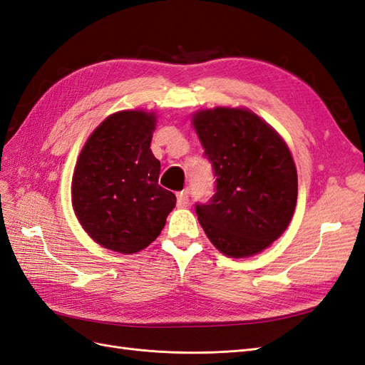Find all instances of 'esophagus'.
<instances>
[{"label": "esophagus", "instance_id": "34e87169", "mask_svg": "<svg viewBox=\"0 0 365 365\" xmlns=\"http://www.w3.org/2000/svg\"><path fill=\"white\" fill-rule=\"evenodd\" d=\"M188 203H190L188 190H183L180 192H177V205H179V207H188Z\"/></svg>", "mask_w": 365, "mask_h": 365}]
</instances>
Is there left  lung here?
Returning a JSON list of instances; mask_svg holds the SVG:
<instances>
[{"label":"left lung","instance_id":"left-lung-1","mask_svg":"<svg viewBox=\"0 0 365 365\" xmlns=\"http://www.w3.org/2000/svg\"><path fill=\"white\" fill-rule=\"evenodd\" d=\"M192 125L216 177L210 202L195 205L205 235L227 256L260 253L293 217L297 173L292 153L282 137L248 109L199 110Z\"/></svg>","mask_w":365,"mask_h":365}]
</instances>
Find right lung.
I'll return each instance as SVG.
<instances>
[{
  "label": "right lung",
  "instance_id": "1",
  "mask_svg": "<svg viewBox=\"0 0 365 365\" xmlns=\"http://www.w3.org/2000/svg\"><path fill=\"white\" fill-rule=\"evenodd\" d=\"M155 114L120 110L93 130L72 177V207L88 235L108 250L133 255L163 230L175 195L158 185L151 151Z\"/></svg>",
  "mask_w": 365,
  "mask_h": 365
}]
</instances>
